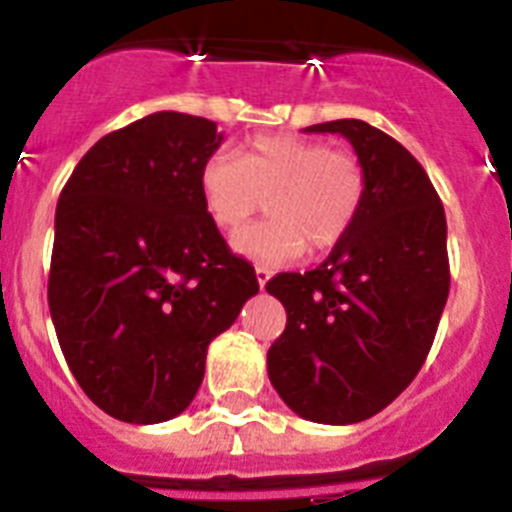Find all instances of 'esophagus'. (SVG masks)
Instances as JSON below:
<instances>
[{"mask_svg": "<svg viewBox=\"0 0 512 512\" xmlns=\"http://www.w3.org/2000/svg\"><path fill=\"white\" fill-rule=\"evenodd\" d=\"M256 279H259V287L264 289L266 282H269V279H271V269H269V266L256 264Z\"/></svg>", "mask_w": 512, "mask_h": 512, "instance_id": "1", "label": "esophagus"}]
</instances>
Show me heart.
Instances as JSON below:
<instances>
[{"mask_svg":"<svg viewBox=\"0 0 512 512\" xmlns=\"http://www.w3.org/2000/svg\"><path fill=\"white\" fill-rule=\"evenodd\" d=\"M369 194L354 151L300 135H256L238 158L215 153L200 169V197L212 223L235 233L264 207L269 217L233 238V248L264 264L325 253L346 241Z\"/></svg>","mask_w":512,"mask_h":512,"instance_id":"1","label":"heart"}]
</instances>
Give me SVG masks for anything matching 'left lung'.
Returning <instances> with one entry per match:
<instances>
[{
  "label": "left lung",
  "mask_w": 512,
  "mask_h": 512,
  "mask_svg": "<svg viewBox=\"0 0 512 512\" xmlns=\"http://www.w3.org/2000/svg\"><path fill=\"white\" fill-rule=\"evenodd\" d=\"M338 133L369 174L366 205L318 269L277 274L266 292L287 310L266 369L289 410L312 423H361L420 372L449 297L446 215L413 153L364 120Z\"/></svg>",
  "instance_id": "left-lung-1"
}]
</instances>
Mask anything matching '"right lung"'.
<instances>
[{"label":"right lung","instance_id":"obj_1","mask_svg":"<svg viewBox=\"0 0 512 512\" xmlns=\"http://www.w3.org/2000/svg\"><path fill=\"white\" fill-rule=\"evenodd\" d=\"M220 143L212 120L153 112L99 138L58 197V343L89 400L125 423L184 413L210 341L259 292L202 205L200 169Z\"/></svg>","mask_w":512,"mask_h":512}]
</instances>
